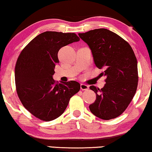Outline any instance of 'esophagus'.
<instances>
[{
  "instance_id": "1",
  "label": "esophagus",
  "mask_w": 152,
  "mask_h": 152,
  "mask_svg": "<svg viewBox=\"0 0 152 152\" xmlns=\"http://www.w3.org/2000/svg\"><path fill=\"white\" fill-rule=\"evenodd\" d=\"M80 89L83 91H87L89 89V86L85 85V84H81L80 85Z\"/></svg>"
}]
</instances>
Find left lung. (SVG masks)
Here are the masks:
<instances>
[{"label": "left lung", "mask_w": 152, "mask_h": 152, "mask_svg": "<svg viewBox=\"0 0 152 152\" xmlns=\"http://www.w3.org/2000/svg\"><path fill=\"white\" fill-rule=\"evenodd\" d=\"M79 37L87 43L95 65L104 71V87H89L96 94V99L89 105L93 114L102 119L116 118L124 112L137 89V60L130 45L116 33L106 28L94 29Z\"/></svg>", "instance_id": "1"}]
</instances>
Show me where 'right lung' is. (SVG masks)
I'll use <instances>...</instances> for the list:
<instances>
[{
	"label": "right lung",
	"mask_w": 152,
	"mask_h": 152,
	"mask_svg": "<svg viewBox=\"0 0 152 152\" xmlns=\"http://www.w3.org/2000/svg\"><path fill=\"white\" fill-rule=\"evenodd\" d=\"M80 40L74 33H42L31 40L18 56L15 67L18 96L24 108L40 120L50 121L61 115L70 98L79 91L78 82L57 83L53 78L58 52Z\"/></svg>",
	"instance_id": "add662e5"
}]
</instances>
